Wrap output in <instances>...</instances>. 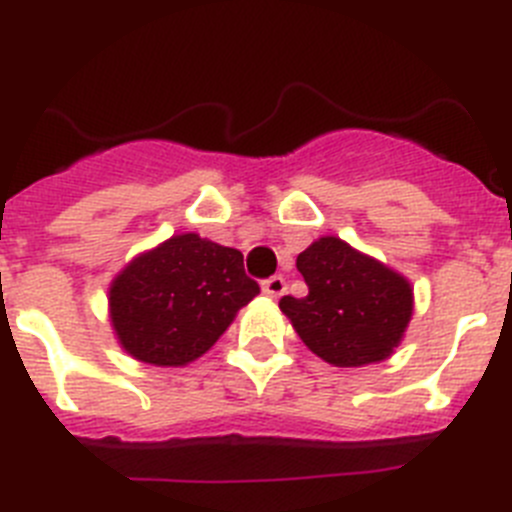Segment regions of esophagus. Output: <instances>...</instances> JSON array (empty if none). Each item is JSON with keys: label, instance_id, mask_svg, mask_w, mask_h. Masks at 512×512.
I'll return each mask as SVG.
<instances>
[{"label": "esophagus", "instance_id": "1", "mask_svg": "<svg viewBox=\"0 0 512 512\" xmlns=\"http://www.w3.org/2000/svg\"><path fill=\"white\" fill-rule=\"evenodd\" d=\"M261 289H264L266 297H282L284 289H287V282H284V277H269L264 284H261Z\"/></svg>", "mask_w": 512, "mask_h": 512}]
</instances>
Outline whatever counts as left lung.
I'll list each match as a JSON object with an SVG mask.
<instances>
[{"instance_id":"8db88e82","label":"left lung","mask_w":512,"mask_h":512,"mask_svg":"<svg viewBox=\"0 0 512 512\" xmlns=\"http://www.w3.org/2000/svg\"><path fill=\"white\" fill-rule=\"evenodd\" d=\"M307 297L279 307L312 354L333 366L384 361L405 336L413 287L397 271L325 235L297 256Z\"/></svg>"}]
</instances>
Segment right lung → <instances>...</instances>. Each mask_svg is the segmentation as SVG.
Instances as JSON below:
<instances>
[{
  "label": "right lung",
  "instance_id": "obj_1",
  "mask_svg": "<svg viewBox=\"0 0 512 512\" xmlns=\"http://www.w3.org/2000/svg\"><path fill=\"white\" fill-rule=\"evenodd\" d=\"M259 295L243 253L171 235L140 253L110 284V320L120 346L153 366H184L215 346L235 312Z\"/></svg>",
  "mask_w": 512,
  "mask_h": 512
}]
</instances>
